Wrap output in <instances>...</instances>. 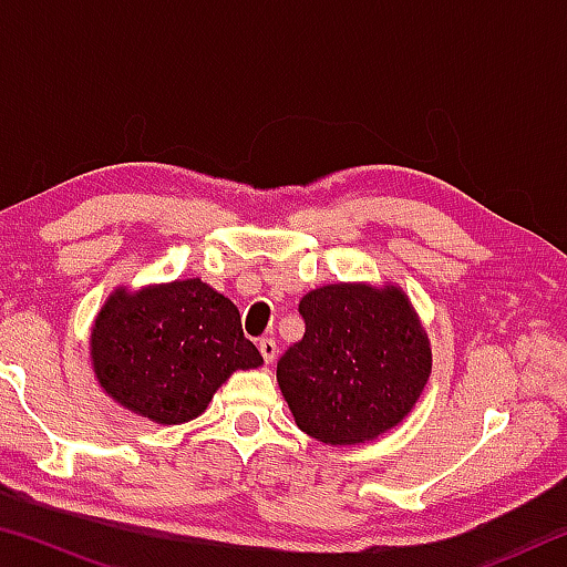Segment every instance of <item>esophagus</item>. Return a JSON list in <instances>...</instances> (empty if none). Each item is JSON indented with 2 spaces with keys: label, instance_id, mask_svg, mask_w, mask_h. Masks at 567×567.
<instances>
[{
  "label": "esophagus",
  "instance_id": "esophagus-1",
  "mask_svg": "<svg viewBox=\"0 0 567 567\" xmlns=\"http://www.w3.org/2000/svg\"><path fill=\"white\" fill-rule=\"evenodd\" d=\"M260 352H262L265 362H272L275 354H277V342L272 338H262L260 340Z\"/></svg>",
  "mask_w": 567,
  "mask_h": 567
}]
</instances>
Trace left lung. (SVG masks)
Listing matches in <instances>:
<instances>
[{
	"label": "left lung",
	"instance_id": "8db88e82",
	"mask_svg": "<svg viewBox=\"0 0 567 567\" xmlns=\"http://www.w3.org/2000/svg\"><path fill=\"white\" fill-rule=\"evenodd\" d=\"M305 334L277 360V382L302 433L354 445L385 433L415 405L430 348L395 287L328 285L307 292Z\"/></svg>",
	"mask_w": 567,
	"mask_h": 567
}]
</instances>
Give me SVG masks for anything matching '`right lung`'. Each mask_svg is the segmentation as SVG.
<instances>
[{
    "instance_id": "obj_1",
    "label": "right lung",
    "mask_w": 567,
    "mask_h": 567,
    "mask_svg": "<svg viewBox=\"0 0 567 567\" xmlns=\"http://www.w3.org/2000/svg\"><path fill=\"white\" fill-rule=\"evenodd\" d=\"M90 348L102 388L162 425L203 415L235 370L262 364L237 307L203 280L114 292L94 320Z\"/></svg>"
}]
</instances>
